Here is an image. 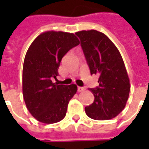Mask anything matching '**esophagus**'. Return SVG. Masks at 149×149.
Returning <instances> with one entry per match:
<instances>
[{"label":"esophagus","mask_w":149,"mask_h":149,"mask_svg":"<svg viewBox=\"0 0 149 149\" xmlns=\"http://www.w3.org/2000/svg\"><path fill=\"white\" fill-rule=\"evenodd\" d=\"M85 90V88L83 87H78L77 88V91L78 92H83V91Z\"/></svg>","instance_id":"esophagus-1"}]
</instances>
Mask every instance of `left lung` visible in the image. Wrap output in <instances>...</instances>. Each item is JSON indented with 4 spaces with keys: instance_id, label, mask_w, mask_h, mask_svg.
<instances>
[{
    "instance_id": "left-lung-1",
    "label": "left lung",
    "mask_w": 149,
    "mask_h": 149,
    "mask_svg": "<svg viewBox=\"0 0 149 149\" xmlns=\"http://www.w3.org/2000/svg\"><path fill=\"white\" fill-rule=\"evenodd\" d=\"M76 35L90 69L99 76V86L89 88L93 103L85 107L88 117L105 120L116 117L125 109L130 92V83L125 63L117 48L105 34L97 30H83Z\"/></svg>"
}]
</instances>
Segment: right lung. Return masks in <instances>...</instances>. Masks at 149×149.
I'll return each instance as SVG.
<instances>
[{
	"instance_id": "1",
	"label": "right lung",
	"mask_w": 149,
	"mask_h": 149,
	"mask_svg": "<svg viewBox=\"0 0 149 149\" xmlns=\"http://www.w3.org/2000/svg\"><path fill=\"white\" fill-rule=\"evenodd\" d=\"M79 44L75 34L48 31L40 34L28 49L23 65V97L28 110L38 121L53 124L66 115L77 86L52 81L58 76L63 56Z\"/></svg>"
}]
</instances>
